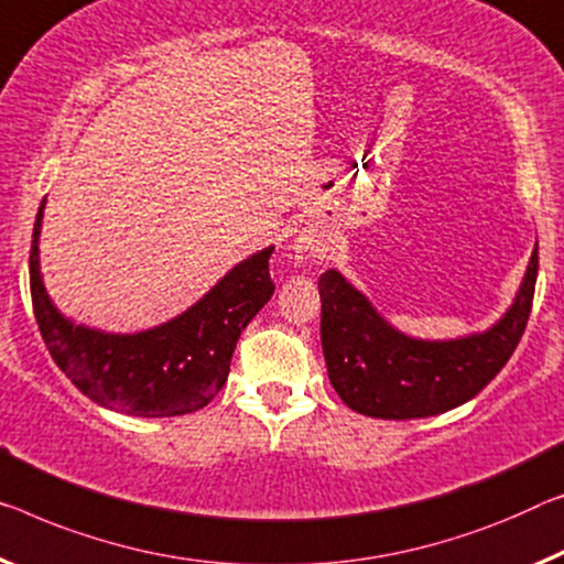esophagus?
I'll use <instances>...</instances> for the list:
<instances>
[{"label":"esophagus","instance_id":"esophagus-1","mask_svg":"<svg viewBox=\"0 0 564 564\" xmlns=\"http://www.w3.org/2000/svg\"><path fill=\"white\" fill-rule=\"evenodd\" d=\"M297 247H300V249H305V252H307V249H310V252L317 257V249H312V247H307V245H297Z\"/></svg>","mask_w":564,"mask_h":564}]
</instances>
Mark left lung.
I'll list each match as a JSON object with an SVG mask.
<instances>
[{"label": "left lung", "mask_w": 564, "mask_h": 564, "mask_svg": "<svg viewBox=\"0 0 564 564\" xmlns=\"http://www.w3.org/2000/svg\"><path fill=\"white\" fill-rule=\"evenodd\" d=\"M536 247L512 307L487 333L419 340L380 317L337 270L319 276V337L330 383L348 409L370 419H426L481 391L517 350L532 312Z\"/></svg>", "instance_id": "8db88e82"}]
</instances>
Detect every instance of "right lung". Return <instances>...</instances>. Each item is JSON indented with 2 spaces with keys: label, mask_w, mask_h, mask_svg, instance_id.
Wrapping results in <instances>:
<instances>
[{
  "label": "right lung",
  "mask_w": 564,
  "mask_h": 564,
  "mask_svg": "<svg viewBox=\"0 0 564 564\" xmlns=\"http://www.w3.org/2000/svg\"><path fill=\"white\" fill-rule=\"evenodd\" d=\"M42 198L30 249L34 319L52 360L102 409L141 419H166L204 409L227 383L231 355L245 327L274 294L270 257L252 254L196 302L151 330L112 335L75 325L52 305L40 274Z\"/></svg>",
  "instance_id": "add662e5"
}]
</instances>
